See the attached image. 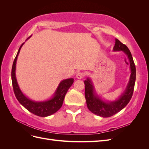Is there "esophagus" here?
Here are the masks:
<instances>
[{"label": "esophagus", "instance_id": "obj_1", "mask_svg": "<svg viewBox=\"0 0 149 149\" xmlns=\"http://www.w3.org/2000/svg\"><path fill=\"white\" fill-rule=\"evenodd\" d=\"M83 73H78L77 74H76V78H77V79H82L83 78Z\"/></svg>", "mask_w": 149, "mask_h": 149}]
</instances>
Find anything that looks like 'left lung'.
<instances>
[{
	"mask_svg": "<svg viewBox=\"0 0 149 149\" xmlns=\"http://www.w3.org/2000/svg\"><path fill=\"white\" fill-rule=\"evenodd\" d=\"M113 52L122 51L125 53L130 63V75L129 82L121 95L114 101H107L97 93L91 78L84 80L85 98L87 107L93 114L102 118H109L118 113L127 105L132 96L134 84L136 82V70L133 58L127 47L116 38Z\"/></svg>",
	"mask_w": 149,
	"mask_h": 149,
	"instance_id": "1",
	"label": "left lung"
}]
</instances>
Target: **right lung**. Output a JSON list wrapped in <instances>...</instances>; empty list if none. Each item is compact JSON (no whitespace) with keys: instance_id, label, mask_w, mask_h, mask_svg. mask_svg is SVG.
Listing matches in <instances>:
<instances>
[{"instance_id":"obj_1","label":"right lung","mask_w":149,"mask_h":149,"mask_svg":"<svg viewBox=\"0 0 149 149\" xmlns=\"http://www.w3.org/2000/svg\"><path fill=\"white\" fill-rule=\"evenodd\" d=\"M29 38L26 40V41ZM25 42L22 45L19 51L17 52L16 57L13 63L12 68V82L13 91L17 100L31 113L40 117H47L55 113L62 106L64 99L68 90L74 82L73 78H68L62 80L58 84L53 96L47 100L41 101H35L31 100L25 96L24 93L21 91L16 78V63L18 56L20 53L21 48L24 45Z\"/></svg>"}]
</instances>
